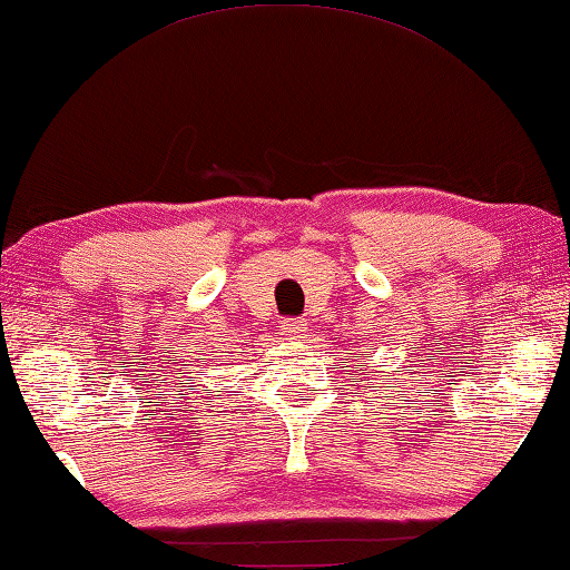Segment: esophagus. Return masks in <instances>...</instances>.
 Here are the masks:
<instances>
[{"instance_id": "1", "label": "esophagus", "mask_w": 570, "mask_h": 570, "mask_svg": "<svg viewBox=\"0 0 570 570\" xmlns=\"http://www.w3.org/2000/svg\"><path fill=\"white\" fill-rule=\"evenodd\" d=\"M277 327H279V333H283L285 337H301L305 323L297 321V317H283Z\"/></svg>"}]
</instances>
